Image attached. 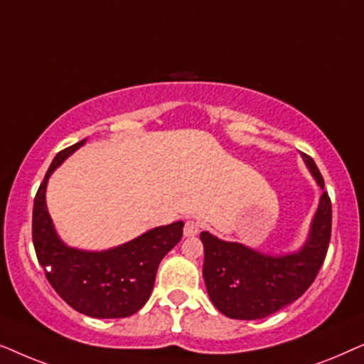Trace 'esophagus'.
Here are the masks:
<instances>
[{"label": "esophagus", "instance_id": "obj_1", "mask_svg": "<svg viewBox=\"0 0 364 364\" xmlns=\"http://www.w3.org/2000/svg\"><path fill=\"white\" fill-rule=\"evenodd\" d=\"M200 223L196 220H187L186 227H183V235L186 237H196L198 232H200Z\"/></svg>", "mask_w": 364, "mask_h": 364}]
</instances>
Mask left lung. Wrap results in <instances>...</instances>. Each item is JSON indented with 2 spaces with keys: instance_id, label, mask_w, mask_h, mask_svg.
I'll use <instances>...</instances> for the list:
<instances>
[{
  "instance_id": "left-lung-1",
  "label": "left lung",
  "mask_w": 364,
  "mask_h": 364,
  "mask_svg": "<svg viewBox=\"0 0 364 364\" xmlns=\"http://www.w3.org/2000/svg\"><path fill=\"white\" fill-rule=\"evenodd\" d=\"M306 167L325 188L315 161L301 154ZM331 238V200L323 192L308 238L298 252L265 255L237 242L202 232L203 280L215 308L233 320H260L298 300L325 262Z\"/></svg>"
}]
</instances>
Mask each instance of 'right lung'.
Here are the masks:
<instances>
[{"instance_id":"right-lung-1","label":"right lung","mask_w":364,"mask_h":364,"mask_svg":"<svg viewBox=\"0 0 364 364\" xmlns=\"http://www.w3.org/2000/svg\"><path fill=\"white\" fill-rule=\"evenodd\" d=\"M84 142L86 139L59 152L38 188L33 207L34 250L48 282L69 306L92 318H126L146 305L159 263L181 242L183 222L156 227L102 252L68 247L54 230L46 186L51 173Z\"/></svg>"}]
</instances>
